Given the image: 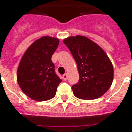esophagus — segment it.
<instances>
[{"mask_svg": "<svg viewBox=\"0 0 132 132\" xmlns=\"http://www.w3.org/2000/svg\"><path fill=\"white\" fill-rule=\"evenodd\" d=\"M67 77H68V75H67V73H65L63 76V79L65 80V81H66L67 79Z\"/></svg>", "mask_w": 132, "mask_h": 132, "instance_id": "esophagus-1", "label": "esophagus"}]
</instances>
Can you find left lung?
<instances>
[{"label":"left lung","mask_w":132,"mask_h":132,"mask_svg":"<svg viewBox=\"0 0 132 132\" xmlns=\"http://www.w3.org/2000/svg\"><path fill=\"white\" fill-rule=\"evenodd\" d=\"M63 42L78 65L79 81L71 87L75 96L84 100L101 97L113 82V67L107 54L97 44L82 36L68 37Z\"/></svg>","instance_id":"1"}]
</instances>
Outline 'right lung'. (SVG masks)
I'll return each instance as SVG.
<instances>
[{
	"mask_svg": "<svg viewBox=\"0 0 132 132\" xmlns=\"http://www.w3.org/2000/svg\"><path fill=\"white\" fill-rule=\"evenodd\" d=\"M59 39L44 36L29 46L17 69V79L26 96L37 101H48L56 94L62 80L56 76L51 57Z\"/></svg>",
	"mask_w": 132,
	"mask_h": 132,
	"instance_id": "1",
	"label": "right lung"
}]
</instances>
